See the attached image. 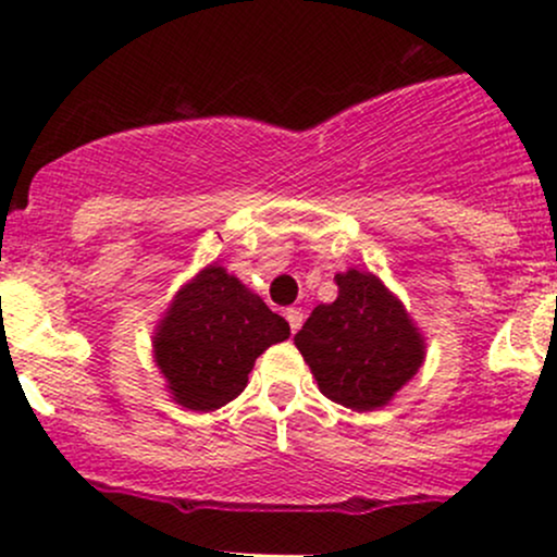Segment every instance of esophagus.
Wrapping results in <instances>:
<instances>
[{
    "label": "esophagus",
    "mask_w": 557,
    "mask_h": 557,
    "mask_svg": "<svg viewBox=\"0 0 557 557\" xmlns=\"http://www.w3.org/2000/svg\"><path fill=\"white\" fill-rule=\"evenodd\" d=\"M285 319H287V324H290V332H298L300 324H304V311L285 309Z\"/></svg>",
    "instance_id": "34e87169"
}]
</instances>
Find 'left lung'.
Here are the masks:
<instances>
[{"mask_svg": "<svg viewBox=\"0 0 557 557\" xmlns=\"http://www.w3.org/2000/svg\"><path fill=\"white\" fill-rule=\"evenodd\" d=\"M335 283V304L311 311L296 345L330 400L372 411L419 372L424 341L374 274L348 270Z\"/></svg>", "mask_w": 557, "mask_h": 557, "instance_id": "obj_1", "label": "left lung"}]
</instances>
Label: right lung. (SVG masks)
Masks as SVG:
<instances>
[{
	"label": "right lung",
	"mask_w": 557,
	"mask_h": 557,
	"mask_svg": "<svg viewBox=\"0 0 557 557\" xmlns=\"http://www.w3.org/2000/svg\"><path fill=\"white\" fill-rule=\"evenodd\" d=\"M287 335L290 324L238 277L207 267L172 300L154 359L181 406L214 411L238 398L253 361Z\"/></svg>",
	"instance_id": "1"
}]
</instances>
